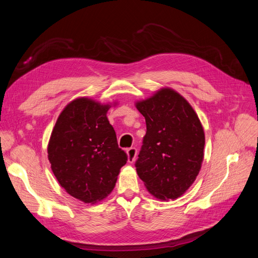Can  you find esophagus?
Returning <instances> with one entry per match:
<instances>
[{
    "mask_svg": "<svg viewBox=\"0 0 258 258\" xmlns=\"http://www.w3.org/2000/svg\"><path fill=\"white\" fill-rule=\"evenodd\" d=\"M127 157H128V162L132 163L135 162L136 157H137V148L136 147H131L127 150Z\"/></svg>",
    "mask_w": 258,
    "mask_h": 258,
    "instance_id": "esophagus-1",
    "label": "esophagus"
}]
</instances>
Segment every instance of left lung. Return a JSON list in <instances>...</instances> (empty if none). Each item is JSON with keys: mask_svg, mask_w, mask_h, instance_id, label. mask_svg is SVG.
I'll list each match as a JSON object with an SVG mask.
<instances>
[{"mask_svg": "<svg viewBox=\"0 0 258 258\" xmlns=\"http://www.w3.org/2000/svg\"><path fill=\"white\" fill-rule=\"evenodd\" d=\"M145 117L146 135L136 162L146 189L160 200H175L196 179L204 161L205 131L183 96L163 87L137 101Z\"/></svg>", "mask_w": 258, "mask_h": 258, "instance_id": "8db88e82", "label": "left lung"}]
</instances>
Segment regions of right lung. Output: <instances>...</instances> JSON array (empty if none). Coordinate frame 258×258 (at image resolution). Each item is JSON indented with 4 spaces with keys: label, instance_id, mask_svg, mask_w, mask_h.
<instances>
[{
    "label": "right lung",
    "instance_id": "1",
    "mask_svg": "<svg viewBox=\"0 0 258 258\" xmlns=\"http://www.w3.org/2000/svg\"><path fill=\"white\" fill-rule=\"evenodd\" d=\"M115 105L77 98L60 113L51 131L47 153L52 172L62 188L84 204L106 198L127 162L106 116Z\"/></svg>",
    "mask_w": 258,
    "mask_h": 258
}]
</instances>
